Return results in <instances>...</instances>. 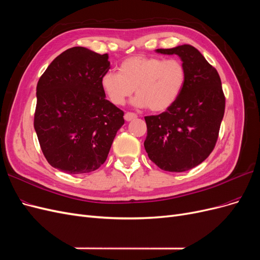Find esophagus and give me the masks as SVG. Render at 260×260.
Listing matches in <instances>:
<instances>
[{
	"instance_id": "34e87169",
	"label": "esophagus",
	"mask_w": 260,
	"mask_h": 260,
	"mask_svg": "<svg viewBox=\"0 0 260 260\" xmlns=\"http://www.w3.org/2000/svg\"><path fill=\"white\" fill-rule=\"evenodd\" d=\"M138 116L136 115V114H133V113H125L124 114V120L125 121H131V120H133V119H136Z\"/></svg>"
}]
</instances>
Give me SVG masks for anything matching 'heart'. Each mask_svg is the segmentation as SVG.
I'll use <instances>...</instances> for the list:
<instances>
[{"instance_id": "heart-1", "label": "heart", "mask_w": 260, "mask_h": 260, "mask_svg": "<svg viewBox=\"0 0 260 260\" xmlns=\"http://www.w3.org/2000/svg\"><path fill=\"white\" fill-rule=\"evenodd\" d=\"M186 83V68L178 58L133 56L124 59L119 73L108 70L101 78L102 91L114 105H123L135 92L132 104L160 113L174 105Z\"/></svg>"}]
</instances>
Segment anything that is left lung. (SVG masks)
<instances>
[{
	"label": "left lung",
	"instance_id": "obj_1",
	"mask_svg": "<svg viewBox=\"0 0 260 260\" xmlns=\"http://www.w3.org/2000/svg\"><path fill=\"white\" fill-rule=\"evenodd\" d=\"M156 53L178 55L186 68V83L176 103L146 116L145 151L155 165L170 172L199 166L214 149L224 115L225 100L217 70L190 44Z\"/></svg>",
	"mask_w": 260,
	"mask_h": 260
}]
</instances>
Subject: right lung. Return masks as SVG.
I'll list each match as a JSON object with an SVG mask.
<instances>
[{"instance_id":"1","label":"right lung","mask_w":260,"mask_h":260,"mask_svg":"<svg viewBox=\"0 0 260 260\" xmlns=\"http://www.w3.org/2000/svg\"><path fill=\"white\" fill-rule=\"evenodd\" d=\"M107 54L82 46L62 52L37 85L35 130L46 160L69 175L88 174L107 158L123 112L107 101L101 78Z\"/></svg>"}]
</instances>
